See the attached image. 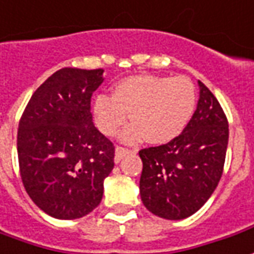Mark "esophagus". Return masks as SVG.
<instances>
[{
  "label": "esophagus",
  "instance_id": "esophagus-1",
  "mask_svg": "<svg viewBox=\"0 0 254 254\" xmlns=\"http://www.w3.org/2000/svg\"><path fill=\"white\" fill-rule=\"evenodd\" d=\"M130 153V150L125 149V147H121V146H117L115 147V163H120L121 160L124 158L125 154Z\"/></svg>",
  "mask_w": 254,
  "mask_h": 254
}]
</instances>
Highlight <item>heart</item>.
<instances>
[{"instance_id":"1","label":"heart","mask_w":254,"mask_h":254,"mask_svg":"<svg viewBox=\"0 0 254 254\" xmlns=\"http://www.w3.org/2000/svg\"><path fill=\"white\" fill-rule=\"evenodd\" d=\"M196 90L184 76L134 75L114 86L113 96H98L93 104L94 122L107 136H114L127 124L121 140L136 143L144 137L151 144H164L184 132L196 108Z\"/></svg>"}]
</instances>
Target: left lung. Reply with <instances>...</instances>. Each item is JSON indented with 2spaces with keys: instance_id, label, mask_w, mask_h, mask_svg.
I'll use <instances>...</instances> for the list:
<instances>
[{
  "instance_id": "left-lung-1",
  "label": "left lung",
  "mask_w": 254,
  "mask_h": 254,
  "mask_svg": "<svg viewBox=\"0 0 254 254\" xmlns=\"http://www.w3.org/2000/svg\"><path fill=\"white\" fill-rule=\"evenodd\" d=\"M197 108L184 132L167 144L139 151L144 207L165 220H184L210 199L221 179L228 121L218 100L199 80Z\"/></svg>"
}]
</instances>
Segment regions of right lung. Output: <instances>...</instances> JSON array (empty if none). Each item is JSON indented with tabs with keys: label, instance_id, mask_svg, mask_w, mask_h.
Segmentation results:
<instances>
[{
	"label": "right lung",
	"instance_id": "add662e5",
	"mask_svg": "<svg viewBox=\"0 0 254 254\" xmlns=\"http://www.w3.org/2000/svg\"><path fill=\"white\" fill-rule=\"evenodd\" d=\"M103 69L62 68L26 105L18 129L19 170L34 204L75 220L100 204L115 147L93 124L90 100Z\"/></svg>",
	"mask_w": 254,
	"mask_h": 254
}]
</instances>
